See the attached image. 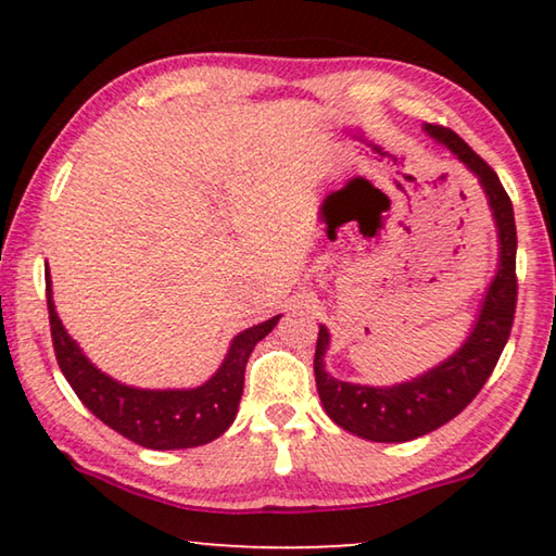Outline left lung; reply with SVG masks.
Instances as JSON below:
<instances>
[{
  "label": "left lung",
  "instance_id": "left-lung-1",
  "mask_svg": "<svg viewBox=\"0 0 556 556\" xmlns=\"http://www.w3.org/2000/svg\"><path fill=\"white\" fill-rule=\"evenodd\" d=\"M425 131L445 143L481 181L498 230V268L463 346L438 367L409 382L367 387L331 377L324 367L329 329L318 326L314 375L326 415L339 428L375 443H407L460 415L496 367L511 333L516 311V223L504 185L496 172L451 128L425 124Z\"/></svg>",
  "mask_w": 556,
  "mask_h": 556
}]
</instances>
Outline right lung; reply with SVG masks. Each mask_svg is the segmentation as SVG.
<instances>
[{"mask_svg": "<svg viewBox=\"0 0 556 556\" xmlns=\"http://www.w3.org/2000/svg\"><path fill=\"white\" fill-rule=\"evenodd\" d=\"M50 283L48 273L45 291H48L52 346H55L60 371L65 375L67 384L98 420L131 443L151 447V451H179V447L212 443L230 428L238 415L250 354L280 318L273 316L268 321L240 331L227 349L225 362L204 384L192 390H139V387L121 384L103 375L67 337L52 303Z\"/></svg>", "mask_w": 556, "mask_h": 556, "instance_id": "right-lung-1", "label": "right lung"}]
</instances>
